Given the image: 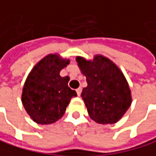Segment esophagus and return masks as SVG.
Returning <instances> with one entry per match:
<instances>
[{"mask_svg": "<svg viewBox=\"0 0 156 156\" xmlns=\"http://www.w3.org/2000/svg\"><path fill=\"white\" fill-rule=\"evenodd\" d=\"M81 90H82V89H81V88L76 89V94H77V96H80V94H81Z\"/></svg>", "mask_w": 156, "mask_h": 156, "instance_id": "obj_1", "label": "esophagus"}]
</instances>
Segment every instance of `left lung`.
<instances>
[{
    "instance_id": "left-lung-1",
    "label": "left lung",
    "mask_w": 156,
    "mask_h": 156,
    "mask_svg": "<svg viewBox=\"0 0 156 156\" xmlns=\"http://www.w3.org/2000/svg\"><path fill=\"white\" fill-rule=\"evenodd\" d=\"M76 62L88 83L81 97L90 117L100 124L117 122L132 103L131 90L122 72L102 55H95L92 61L77 56Z\"/></svg>"
}]
</instances>
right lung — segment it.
<instances>
[{
	"instance_id": "1",
	"label": "right lung",
	"mask_w": 156,
	"mask_h": 156,
	"mask_svg": "<svg viewBox=\"0 0 156 156\" xmlns=\"http://www.w3.org/2000/svg\"><path fill=\"white\" fill-rule=\"evenodd\" d=\"M69 64L57 55H48L32 69L25 80L22 101L33 119L39 124H50L59 120L65 113L71 98L76 92L67 83L68 76H61L60 70Z\"/></svg>"
}]
</instances>
